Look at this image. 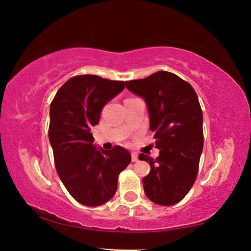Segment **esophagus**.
Here are the masks:
<instances>
[{"label": "esophagus", "mask_w": 251, "mask_h": 251, "mask_svg": "<svg viewBox=\"0 0 251 251\" xmlns=\"http://www.w3.org/2000/svg\"><path fill=\"white\" fill-rule=\"evenodd\" d=\"M131 161L132 162H137L138 161V153L132 152L131 153Z\"/></svg>", "instance_id": "obj_1"}]
</instances>
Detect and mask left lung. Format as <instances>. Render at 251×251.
Segmentation results:
<instances>
[{
	"label": "left lung",
	"instance_id": "obj_1",
	"mask_svg": "<svg viewBox=\"0 0 251 251\" xmlns=\"http://www.w3.org/2000/svg\"><path fill=\"white\" fill-rule=\"evenodd\" d=\"M131 93L146 100L150 129L159 150L156 159L141 153L151 172L142 179L151 201L172 206L193 186L204 147L202 112L194 88L176 74L158 71L146 78L126 82Z\"/></svg>",
	"mask_w": 251,
	"mask_h": 251
}]
</instances>
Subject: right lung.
Here are the masks:
<instances>
[{"label":"right lung","mask_w":251,"mask_h":251,"mask_svg":"<svg viewBox=\"0 0 251 251\" xmlns=\"http://www.w3.org/2000/svg\"><path fill=\"white\" fill-rule=\"evenodd\" d=\"M125 82L92 74L73 76L50 103L49 138L56 170L69 193L79 204L96 207L115 194L119 175L131 162L130 153L115 146L97 150L90 134L103 105L120 94Z\"/></svg>","instance_id":"1"}]
</instances>
